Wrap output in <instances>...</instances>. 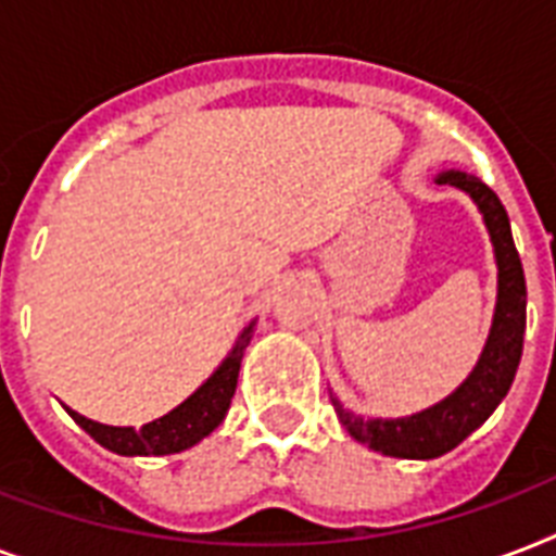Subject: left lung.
<instances>
[{"instance_id": "8db88e82", "label": "left lung", "mask_w": 556, "mask_h": 556, "mask_svg": "<svg viewBox=\"0 0 556 556\" xmlns=\"http://www.w3.org/2000/svg\"><path fill=\"white\" fill-rule=\"evenodd\" d=\"M439 185H453L470 192L482 210L484 225L491 230L493 251H496V265H500V303H496L491 338L479 357V366L441 404L413 418H401V421H364V418L343 413V406L334 401L338 418L357 441H364L383 456L395 458L444 456L447 450L458 447L476 427H482L488 415L500 406L502 397L508 395L519 357H522V338H526V274H522L517 244L510 236L508 213L502 207L500 195L467 173H444L439 176Z\"/></svg>"}]
</instances>
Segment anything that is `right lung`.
I'll list each match as a JSON object with an SVG mask.
<instances>
[{
  "mask_svg": "<svg viewBox=\"0 0 556 556\" xmlns=\"http://www.w3.org/2000/svg\"><path fill=\"white\" fill-rule=\"evenodd\" d=\"M248 340H251V329H244L242 340L236 343L225 364L210 375L207 383H201L173 413H167L159 421L143 424L141 430L106 427V424L83 418L74 409H68V415L89 432L91 439L112 450V453H117V456H169V453H181V450L199 444L204 435L216 430L227 409H230V397L236 392V380H239V366H242Z\"/></svg>",
  "mask_w": 556,
  "mask_h": 556,
  "instance_id": "add662e5",
  "label": "right lung"
}]
</instances>
